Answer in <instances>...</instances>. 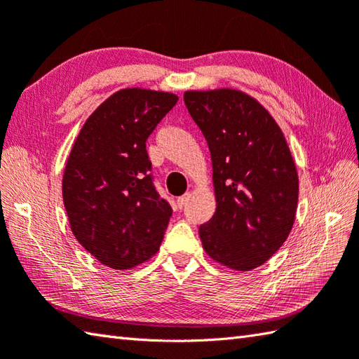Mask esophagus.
<instances>
[{
  "instance_id": "1",
  "label": "esophagus",
  "mask_w": 359,
  "mask_h": 359,
  "mask_svg": "<svg viewBox=\"0 0 359 359\" xmlns=\"http://www.w3.org/2000/svg\"><path fill=\"white\" fill-rule=\"evenodd\" d=\"M189 198H191V194H189V193H185L184 196H180V198L177 199V207H179V208L185 207V203L189 201Z\"/></svg>"
}]
</instances>
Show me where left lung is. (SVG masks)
Wrapping results in <instances>:
<instances>
[{"label":"left lung","instance_id":"1","mask_svg":"<svg viewBox=\"0 0 359 359\" xmlns=\"http://www.w3.org/2000/svg\"><path fill=\"white\" fill-rule=\"evenodd\" d=\"M184 101L213 163L216 212L199 227L203 249L230 269L258 268L296 219L299 177L283 132L240 90L185 91Z\"/></svg>","mask_w":359,"mask_h":359}]
</instances>
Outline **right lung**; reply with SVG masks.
Returning a JSON list of instances; mask_svg holds the SVG:
<instances>
[{"mask_svg":"<svg viewBox=\"0 0 359 359\" xmlns=\"http://www.w3.org/2000/svg\"><path fill=\"white\" fill-rule=\"evenodd\" d=\"M179 97L123 88L77 135L63 172L69 227L82 248L111 269H130L158 250L172 208L160 198L146 140Z\"/></svg>","mask_w":359,"mask_h":359,"instance_id":"1","label":"right lung"}]
</instances>
